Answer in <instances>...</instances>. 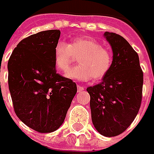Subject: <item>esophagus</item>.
<instances>
[{
	"mask_svg": "<svg viewBox=\"0 0 154 154\" xmlns=\"http://www.w3.org/2000/svg\"><path fill=\"white\" fill-rule=\"evenodd\" d=\"M77 90H78V92H81V91H84L85 90V87L84 86H77Z\"/></svg>",
	"mask_w": 154,
	"mask_h": 154,
	"instance_id": "1",
	"label": "esophagus"
}]
</instances>
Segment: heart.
Instances as JSON below:
<instances>
[{
    "label": "heart",
    "instance_id": "obj_1",
    "mask_svg": "<svg viewBox=\"0 0 154 154\" xmlns=\"http://www.w3.org/2000/svg\"><path fill=\"white\" fill-rule=\"evenodd\" d=\"M80 54V65L71 68L65 74L66 78L87 81L93 76L95 80H100L109 73L112 65L111 52L97 40L86 38H74L70 44L61 40L56 42L53 52L55 67L60 72H66L74 56Z\"/></svg>",
    "mask_w": 154,
    "mask_h": 154
}]
</instances>
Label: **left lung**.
Segmentation results:
<instances>
[{
  "mask_svg": "<svg viewBox=\"0 0 154 154\" xmlns=\"http://www.w3.org/2000/svg\"><path fill=\"white\" fill-rule=\"evenodd\" d=\"M103 36L112 49V65L102 81L86 91L94 128L103 136L112 137L124 132L138 114L143 72L138 54L126 39L109 32Z\"/></svg>",
  "mask_w": 154,
  "mask_h": 154,
  "instance_id": "left-lung-1",
  "label": "left lung"
}]
</instances>
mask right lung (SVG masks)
Listing matches in <instances>:
<instances>
[{
  "label": "right lung",
  "mask_w": 154,
  "mask_h": 154,
  "mask_svg": "<svg viewBox=\"0 0 154 154\" xmlns=\"http://www.w3.org/2000/svg\"><path fill=\"white\" fill-rule=\"evenodd\" d=\"M60 35L59 30H49L21 40L8 63L15 113L40 133L60 128L77 92L73 80L56 74L53 52Z\"/></svg>",
  "instance_id": "1"
}]
</instances>
